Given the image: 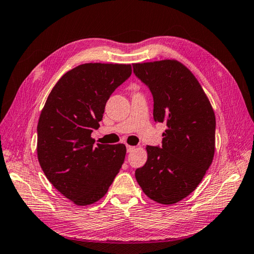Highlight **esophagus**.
Returning <instances> with one entry per match:
<instances>
[{
	"label": "esophagus",
	"instance_id": "esophagus-1",
	"mask_svg": "<svg viewBox=\"0 0 254 254\" xmlns=\"http://www.w3.org/2000/svg\"><path fill=\"white\" fill-rule=\"evenodd\" d=\"M134 149H135V146H131V145H127V153H131V152H133Z\"/></svg>",
	"mask_w": 254,
	"mask_h": 254
}]
</instances>
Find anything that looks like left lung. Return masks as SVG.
Segmentation results:
<instances>
[{"mask_svg": "<svg viewBox=\"0 0 254 254\" xmlns=\"http://www.w3.org/2000/svg\"><path fill=\"white\" fill-rule=\"evenodd\" d=\"M133 72L152 91L155 122L167 126L161 148L146 147L136 181L153 201L175 204L195 190L212 164L215 113L198 80L179 61L135 63Z\"/></svg>", "mask_w": 254, "mask_h": 254, "instance_id": "8db88e82", "label": "left lung"}]
</instances>
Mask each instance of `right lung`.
<instances>
[{
    "label": "right lung",
    "instance_id": "obj_1",
    "mask_svg": "<svg viewBox=\"0 0 254 254\" xmlns=\"http://www.w3.org/2000/svg\"><path fill=\"white\" fill-rule=\"evenodd\" d=\"M131 64L85 63L52 88L38 121L37 155L47 179L79 206L105 195L126 158L124 144H97L107 100L131 76Z\"/></svg>",
    "mask_w": 254,
    "mask_h": 254
}]
</instances>
